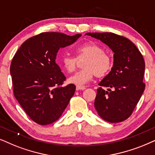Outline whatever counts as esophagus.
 Listing matches in <instances>:
<instances>
[{
    "instance_id": "esophagus-1",
    "label": "esophagus",
    "mask_w": 155,
    "mask_h": 155,
    "mask_svg": "<svg viewBox=\"0 0 155 155\" xmlns=\"http://www.w3.org/2000/svg\"><path fill=\"white\" fill-rule=\"evenodd\" d=\"M86 89L85 86H76V90H84Z\"/></svg>"
}]
</instances>
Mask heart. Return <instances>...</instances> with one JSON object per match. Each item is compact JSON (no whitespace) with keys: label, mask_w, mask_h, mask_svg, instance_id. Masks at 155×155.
I'll return each mask as SVG.
<instances>
[{"label":"heart","mask_w":155,"mask_h":155,"mask_svg":"<svg viewBox=\"0 0 155 155\" xmlns=\"http://www.w3.org/2000/svg\"><path fill=\"white\" fill-rule=\"evenodd\" d=\"M77 56L64 55L61 58V66L68 73L75 71L78 59L84 61V69L76 72L68 79L70 83L83 86L94 77L102 78L110 72L113 66L112 58L104 52L102 47L94 43L82 44L76 48Z\"/></svg>","instance_id":"heart-1"}]
</instances>
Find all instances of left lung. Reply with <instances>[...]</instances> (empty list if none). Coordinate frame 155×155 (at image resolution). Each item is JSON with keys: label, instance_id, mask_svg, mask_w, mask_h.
I'll list each match as a JSON object with an SVG mask.
<instances>
[{"label": "left lung", "instance_id": "8db88e82", "mask_svg": "<svg viewBox=\"0 0 155 155\" xmlns=\"http://www.w3.org/2000/svg\"><path fill=\"white\" fill-rule=\"evenodd\" d=\"M86 34L100 40L114 53L113 66L99 84L94 107L104 120L121 122L132 114L144 91V60L137 46L124 36L113 33ZM104 87H108L107 91Z\"/></svg>", "mask_w": 155, "mask_h": 155}]
</instances>
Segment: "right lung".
Here are the masks:
<instances>
[{"instance_id":"add662e5","label":"right lung","mask_w":155,"mask_h":155,"mask_svg":"<svg viewBox=\"0 0 155 155\" xmlns=\"http://www.w3.org/2000/svg\"><path fill=\"white\" fill-rule=\"evenodd\" d=\"M81 36L41 33L27 39L13 58L10 72L14 96L37 124H49L59 119L74 94V84L63 86L66 77L56 58L59 48Z\"/></svg>"}]
</instances>
